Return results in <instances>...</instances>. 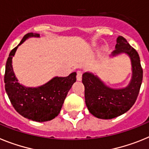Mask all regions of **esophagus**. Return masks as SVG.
<instances>
[{
	"label": "esophagus",
	"mask_w": 149,
	"mask_h": 149,
	"mask_svg": "<svg viewBox=\"0 0 149 149\" xmlns=\"http://www.w3.org/2000/svg\"><path fill=\"white\" fill-rule=\"evenodd\" d=\"M82 72H81V71H78V72H77V76H76V79H77V81H81V80H82Z\"/></svg>",
	"instance_id": "esophagus-1"
}]
</instances>
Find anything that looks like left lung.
<instances>
[{
	"mask_svg": "<svg viewBox=\"0 0 149 149\" xmlns=\"http://www.w3.org/2000/svg\"><path fill=\"white\" fill-rule=\"evenodd\" d=\"M116 42V50L109 57L121 54L129 57L132 76L127 85L114 88L108 86L96 73L88 71L82 75L86 107L93 116L101 119H112L127 112L135 103L143 82L139 54L121 36L118 37Z\"/></svg>",
	"mask_w": 149,
	"mask_h": 149,
	"instance_id": "left-lung-1",
	"label": "left lung"
}]
</instances>
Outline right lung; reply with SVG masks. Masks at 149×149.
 <instances>
[{"instance_id": "add662e5", "label": "right lung", "mask_w": 149, "mask_h": 149, "mask_svg": "<svg viewBox=\"0 0 149 149\" xmlns=\"http://www.w3.org/2000/svg\"><path fill=\"white\" fill-rule=\"evenodd\" d=\"M31 37H40L38 33H28L10 52L5 67V90L10 102L21 116L32 121L43 122L58 116L68 91L76 81V73L67 77L55 76L37 87H27L19 83L13 68V58L20 45Z\"/></svg>"}]
</instances>
